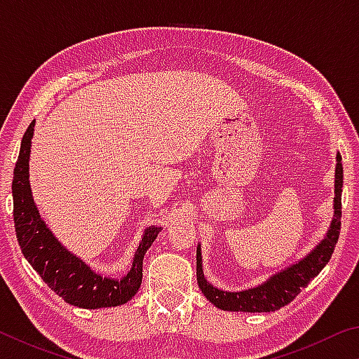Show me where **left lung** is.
Wrapping results in <instances>:
<instances>
[{
  "label": "left lung",
  "mask_w": 359,
  "mask_h": 359,
  "mask_svg": "<svg viewBox=\"0 0 359 359\" xmlns=\"http://www.w3.org/2000/svg\"><path fill=\"white\" fill-rule=\"evenodd\" d=\"M336 165V180H334V217L331 226L327 229L325 239L318 242L313 250L304 257L301 261H296L290 267L277 272L267 278L264 283L255 288L244 291H223L215 288L205 280L203 272V257L201 247L196 250V278L199 290L203 294L222 311L229 312H274L287 306L294 297L306 288L313 277H317L321 269L331 259L334 247L337 244L340 233V217H342V184H344V168L342 156L337 154Z\"/></svg>",
  "instance_id": "left-lung-1"
}]
</instances>
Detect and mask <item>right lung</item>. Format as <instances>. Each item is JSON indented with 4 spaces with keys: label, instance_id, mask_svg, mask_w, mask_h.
<instances>
[{
    "label": "right lung",
    "instance_id": "obj_1",
    "mask_svg": "<svg viewBox=\"0 0 359 359\" xmlns=\"http://www.w3.org/2000/svg\"><path fill=\"white\" fill-rule=\"evenodd\" d=\"M34 131L32 121L20 145L19 160L12 179V199H14V224L23 257L38 272L48 288L63 297L71 306L82 309L115 307L128 302L141 288L144 255L154 244L161 228L151 226L144 231L142 241L133 259V266L123 278L102 277L81 258L72 255L60 244L46 222L39 215L29 187V150Z\"/></svg>",
    "mask_w": 359,
    "mask_h": 359
}]
</instances>
